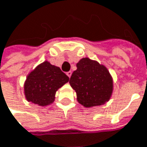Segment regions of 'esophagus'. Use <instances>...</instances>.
<instances>
[{"label": "esophagus", "mask_w": 147, "mask_h": 147, "mask_svg": "<svg viewBox=\"0 0 147 147\" xmlns=\"http://www.w3.org/2000/svg\"><path fill=\"white\" fill-rule=\"evenodd\" d=\"M66 74H67V76H68V77L70 78L71 77V75H72V72H71V71H69V72H67V73H66Z\"/></svg>", "instance_id": "34e87169"}]
</instances>
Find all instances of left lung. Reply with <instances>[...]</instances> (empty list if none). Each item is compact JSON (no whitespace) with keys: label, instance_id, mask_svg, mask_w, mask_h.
I'll use <instances>...</instances> for the list:
<instances>
[{"label":"left lung","instance_id":"1","mask_svg":"<svg viewBox=\"0 0 147 147\" xmlns=\"http://www.w3.org/2000/svg\"><path fill=\"white\" fill-rule=\"evenodd\" d=\"M76 66L69 84L76 92L78 102L85 107L108 102L113 91V80L106 67L89 58L81 59Z\"/></svg>","mask_w":147,"mask_h":147}]
</instances>
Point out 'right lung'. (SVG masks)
Wrapping results in <instances>:
<instances>
[{"label": "right lung", "mask_w": 147, "mask_h": 147, "mask_svg": "<svg viewBox=\"0 0 147 147\" xmlns=\"http://www.w3.org/2000/svg\"><path fill=\"white\" fill-rule=\"evenodd\" d=\"M69 78L61 69L49 61L39 64L26 77L24 93L26 100L40 107L50 105L55 99V93Z\"/></svg>", "instance_id": "obj_1"}]
</instances>
